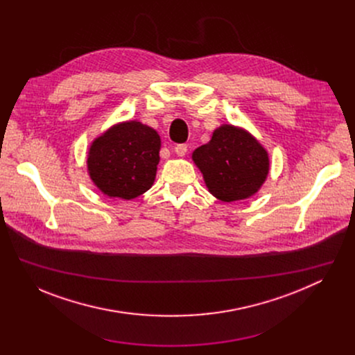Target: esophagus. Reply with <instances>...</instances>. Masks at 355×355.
I'll list each match as a JSON object with an SVG mask.
<instances>
[{"label": "esophagus", "instance_id": "esophagus-1", "mask_svg": "<svg viewBox=\"0 0 355 355\" xmlns=\"http://www.w3.org/2000/svg\"><path fill=\"white\" fill-rule=\"evenodd\" d=\"M187 150H188L187 144H177V146L174 147V153H175L177 156L182 157V156H185V153H187Z\"/></svg>", "mask_w": 355, "mask_h": 355}]
</instances>
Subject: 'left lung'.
I'll list each match as a JSON object with an SVG mask.
<instances>
[{
	"mask_svg": "<svg viewBox=\"0 0 355 355\" xmlns=\"http://www.w3.org/2000/svg\"><path fill=\"white\" fill-rule=\"evenodd\" d=\"M208 191L222 202L256 195L270 173L268 151L243 128L222 125L192 153Z\"/></svg>",
	"mask_w": 355,
	"mask_h": 355,
	"instance_id": "obj_1",
	"label": "left lung"
}]
</instances>
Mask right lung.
I'll list each match as a JSON object with an SVG mask.
<instances>
[{
	"label": "right lung",
	"mask_w": 355,
	"mask_h": 355,
	"mask_svg": "<svg viewBox=\"0 0 355 355\" xmlns=\"http://www.w3.org/2000/svg\"><path fill=\"white\" fill-rule=\"evenodd\" d=\"M160 147L162 139L153 128L139 121L119 122L91 143L88 175L104 195L133 199L153 185Z\"/></svg>",
	"instance_id": "1"
}]
</instances>
